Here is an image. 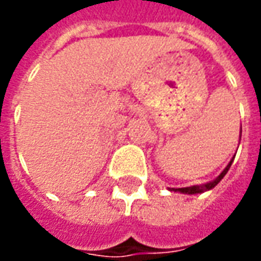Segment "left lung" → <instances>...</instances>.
Here are the masks:
<instances>
[{"label":"left lung","instance_id":"left-lung-1","mask_svg":"<svg viewBox=\"0 0 261 261\" xmlns=\"http://www.w3.org/2000/svg\"><path fill=\"white\" fill-rule=\"evenodd\" d=\"M231 162H233V159L230 161V163L226 166V169H224L223 172L219 175V177L217 179H215L213 182L210 183H206V185H203V186H192V188H179V189H170V190H175V192H180V193H188V195H196V193H202V192H206V190H210V189H213L215 186H216L217 183L220 182L222 179L224 177V175L227 173V170L230 169V166H231Z\"/></svg>","mask_w":261,"mask_h":261}]
</instances>
